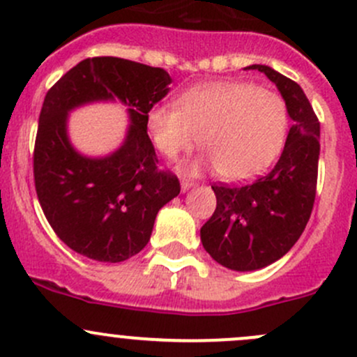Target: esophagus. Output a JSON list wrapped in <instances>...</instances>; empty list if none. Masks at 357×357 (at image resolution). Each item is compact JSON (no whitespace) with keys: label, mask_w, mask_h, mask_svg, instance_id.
Returning a JSON list of instances; mask_svg holds the SVG:
<instances>
[{"label":"esophagus","mask_w":357,"mask_h":357,"mask_svg":"<svg viewBox=\"0 0 357 357\" xmlns=\"http://www.w3.org/2000/svg\"><path fill=\"white\" fill-rule=\"evenodd\" d=\"M190 187H194V182H192V180H187V178H183V180H182V190H187V189H190Z\"/></svg>","instance_id":"esophagus-1"}]
</instances>
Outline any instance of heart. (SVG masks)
I'll return each mask as SVG.
<instances>
[{
  "instance_id": "obj_1",
  "label": "heart",
  "mask_w": 357,
  "mask_h": 357,
  "mask_svg": "<svg viewBox=\"0 0 357 357\" xmlns=\"http://www.w3.org/2000/svg\"><path fill=\"white\" fill-rule=\"evenodd\" d=\"M289 113L284 98L249 82H211L183 91L177 105H154L146 127L168 160L190 151L199 137L206 156L187 170L211 165L218 177L242 182L263 174L280 154Z\"/></svg>"
}]
</instances>
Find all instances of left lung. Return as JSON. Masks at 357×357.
Instances as JSON below:
<instances>
[{"label": "left lung", "mask_w": 357, "mask_h": 357, "mask_svg": "<svg viewBox=\"0 0 357 357\" xmlns=\"http://www.w3.org/2000/svg\"><path fill=\"white\" fill-rule=\"evenodd\" d=\"M248 68L275 82L292 127L266 175L244 185H211L216 208L201 227V242L213 259L237 271L268 266L296 244L313 211L319 158V120L299 84L266 65Z\"/></svg>", "instance_id": "obj_1"}]
</instances>
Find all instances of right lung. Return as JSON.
I'll return each mask as SVG.
<instances>
[{"mask_svg": "<svg viewBox=\"0 0 357 357\" xmlns=\"http://www.w3.org/2000/svg\"><path fill=\"white\" fill-rule=\"evenodd\" d=\"M170 75L116 56L86 58L44 98L34 144V183L54 234L79 255L120 263L146 248L158 211L180 192L178 177L158 168L146 115L167 96ZM119 97L132 125L112 157H80L66 139V113L84 102Z\"/></svg>", "mask_w": 357, "mask_h": 357, "instance_id": "add662e5", "label": "right lung"}]
</instances>
